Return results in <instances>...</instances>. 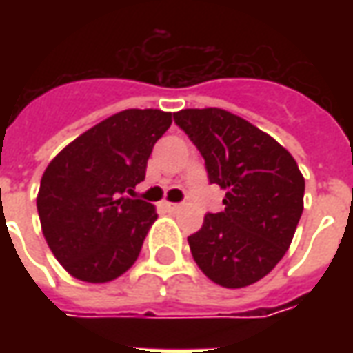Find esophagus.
<instances>
[{
	"label": "esophagus",
	"mask_w": 353,
	"mask_h": 353,
	"mask_svg": "<svg viewBox=\"0 0 353 353\" xmlns=\"http://www.w3.org/2000/svg\"><path fill=\"white\" fill-rule=\"evenodd\" d=\"M164 208H166L168 212H177V210L181 208V204H176V202H164Z\"/></svg>",
	"instance_id": "1"
}]
</instances>
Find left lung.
<instances>
[{"instance_id":"1","label":"left lung","mask_w":353,"mask_h":353,"mask_svg":"<svg viewBox=\"0 0 353 353\" xmlns=\"http://www.w3.org/2000/svg\"><path fill=\"white\" fill-rule=\"evenodd\" d=\"M174 121L225 191L189 240L192 259L223 288L252 285L288 252L303 215L304 177L295 159L257 126L225 109H181Z\"/></svg>"}]
</instances>
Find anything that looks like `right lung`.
<instances>
[{
	"instance_id": "1",
	"label": "right lung",
	"mask_w": 353,
	"mask_h": 353,
	"mask_svg": "<svg viewBox=\"0 0 353 353\" xmlns=\"http://www.w3.org/2000/svg\"><path fill=\"white\" fill-rule=\"evenodd\" d=\"M170 124L172 113L161 109H126L50 161L37 212L50 252L73 278L103 283L136 263L157 212L128 194L145 179L149 154Z\"/></svg>"
}]
</instances>
